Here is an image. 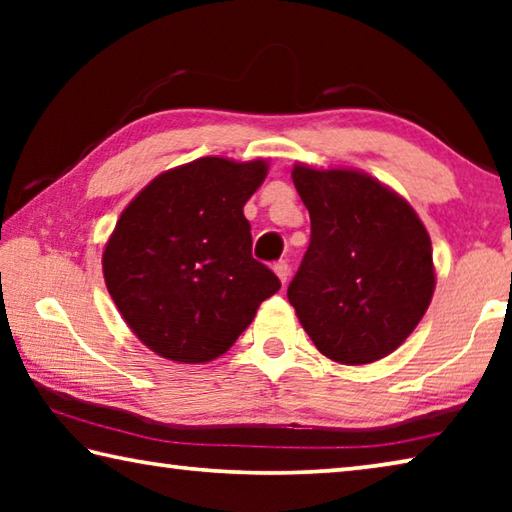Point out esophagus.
Segmentation results:
<instances>
[{
  "label": "esophagus",
  "mask_w": 512,
  "mask_h": 512,
  "mask_svg": "<svg viewBox=\"0 0 512 512\" xmlns=\"http://www.w3.org/2000/svg\"><path fill=\"white\" fill-rule=\"evenodd\" d=\"M273 271H275V275H277V277H280V282H282V284H287V282H289L291 268H289V264H287V262H277V264L273 266Z\"/></svg>",
  "instance_id": "34e87169"
}]
</instances>
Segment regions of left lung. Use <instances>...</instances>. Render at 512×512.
Masks as SVG:
<instances>
[{
  "instance_id": "8db88e82",
  "label": "left lung",
  "mask_w": 512,
  "mask_h": 512,
  "mask_svg": "<svg viewBox=\"0 0 512 512\" xmlns=\"http://www.w3.org/2000/svg\"><path fill=\"white\" fill-rule=\"evenodd\" d=\"M309 210L311 239L287 296L327 359L379 361L409 339L436 273L429 232L413 207L357 169L291 171Z\"/></svg>"
}]
</instances>
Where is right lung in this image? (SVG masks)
Masks as SVG:
<instances>
[{
  "label": "right lung",
  "mask_w": 512,
  "mask_h": 512,
  "mask_svg": "<svg viewBox=\"0 0 512 512\" xmlns=\"http://www.w3.org/2000/svg\"><path fill=\"white\" fill-rule=\"evenodd\" d=\"M268 162L198 158L153 178L103 250V277L146 348L207 363L232 348L280 280L253 259L244 205Z\"/></svg>",
  "instance_id": "1"
}]
</instances>
